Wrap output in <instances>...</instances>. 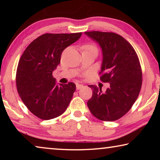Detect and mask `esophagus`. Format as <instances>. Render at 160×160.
Returning <instances> with one entry per match:
<instances>
[{
	"label": "esophagus",
	"instance_id": "1",
	"mask_svg": "<svg viewBox=\"0 0 160 160\" xmlns=\"http://www.w3.org/2000/svg\"><path fill=\"white\" fill-rule=\"evenodd\" d=\"M82 88H83L82 85H81V84H78V83L76 84V89H77V90H80V89Z\"/></svg>",
	"mask_w": 160,
	"mask_h": 160
}]
</instances>
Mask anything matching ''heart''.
Here are the masks:
<instances>
[{
    "instance_id": "obj_1",
    "label": "heart",
    "mask_w": 160,
    "mask_h": 160,
    "mask_svg": "<svg viewBox=\"0 0 160 160\" xmlns=\"http://www.w3.org/2000/svg\"><path fill=\"white\" fill-rule=\"evenodd\" d=\"M91 47L95 48V47H94L93 45H92V44H87V45H85V46H84V48H91Z\"/></svg>"
}]
</instances>
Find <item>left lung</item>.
Instances as JSON below:
<instances>
[{
    "label": "left lung",
    "mask_w": 160,
    "mask_h": 160,
    "mask_svg": "<svg viewBox=\"0 0 160 160\" xmlns=\"http://www.w3.org/2000/svg\"><path fill=\"white\" fill-rule=\"evenodd\" d=\"M86 35L102 48L103 60L100 80L110 85L105 92L101 88L89 85L92 96L88 107L101 121H113L131 109L142 86V70L133 47L121 35L113 32H86Z\"/></svg>",
    "instance_id": "obj_1"
}]
</instances>
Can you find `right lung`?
<instances>
[{
  "label": "right lung",
  "mask_w": 160,
  "mask_h": 160,
  "mask_svg": "<svg viewBox=\"0 0 160 160\" xmlns=\"http://www.w3.org/2000/svg\"><path fill=\"white\" fill-rule=\"evenodd\" d=\"M82 32L44 34L32 42L19 61L16 85L27 108L43 120L65 112L76 89L73 82L56 85L53 71L65 48L80 39Z\"/></svg>",
  "instance_id": "obj_1"
}]
</instances>
